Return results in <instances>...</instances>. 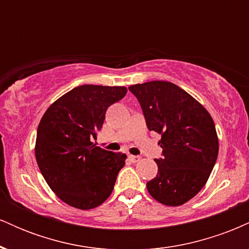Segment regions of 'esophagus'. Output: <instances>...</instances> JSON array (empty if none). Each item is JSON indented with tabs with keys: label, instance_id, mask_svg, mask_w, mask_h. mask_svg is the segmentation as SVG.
Instances as JSON below:
<instances>
[{
	"label": "esophagus",
	"instance_id": "34e87169",
	"mask_svg": "<svg viewBox=\"0 0 249 249\" xmlns=\"http://www.w3.org/2000/svg\"><path fill=\"white\" fill-rule=\"evenodd\" d=\"M128 159H130L132 162H138L141 160V157L139 156H128Z\"/></svg>",
	"mask_w": 249,
	"mask_h": 249
}]
</instances>
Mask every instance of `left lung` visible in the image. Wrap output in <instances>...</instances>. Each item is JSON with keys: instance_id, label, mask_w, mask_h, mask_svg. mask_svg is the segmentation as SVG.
<instances>
[{"instance_id": "left-lung-1", "label": "left lung", "mask_w": 249, "mask_h": 249, "mask_svg": "<svg viewBox=\"0 0 249 249\" xmlns=\"http://www.w3.org/2000/svg\"><path fill=\"white\" fill-rule=\"evenodd\" d=\"M147 128L161 134L156 178L146 184L157 201L180 206L206 184L219 152L215 125L208 111L176 84L152 81L131 85Z\"/></svg>"}]
</instances>
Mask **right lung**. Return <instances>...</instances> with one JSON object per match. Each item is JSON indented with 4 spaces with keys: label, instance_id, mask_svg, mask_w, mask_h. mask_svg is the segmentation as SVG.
Wrapping results in <instances>:
<instances>
[{
    "label": "right lung",
    "instance_id": "1",
    "mask_svg": "<svg viewBox=\"0 0 249 249\" xmlns=\"http://www.w3.org/2000/svg\"><path fill=\"white\" fill-rule=\"evenodd\" d=\"M124 87L81 85L45 111L37 128L35 156L49 187L62 201L91 210L112 193L126 156L97 146L107 107L126 95Z\"/></svg>",
    "mask_w": 249,
    "mask_h": 249
}]
</instances>
